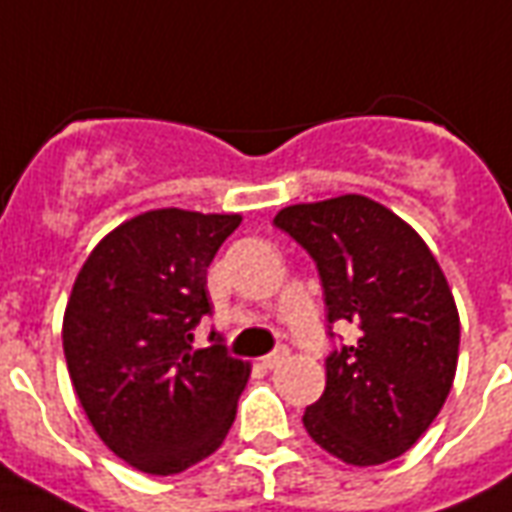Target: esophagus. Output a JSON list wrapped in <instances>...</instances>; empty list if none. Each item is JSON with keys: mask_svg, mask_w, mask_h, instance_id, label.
I'll use <instances>...</instances> for the list:
<instances>
[{"mask_svg": "<svg viewBox=\"0 0 512 512\" xmlns=\"http://www.w3.org/2000/svg\"><path fill=\"white\" fill-rule=\"evenodd\" d=\"M286 354H289L286 349H275V352L267 354V357H261V365H264V368H278V365L286 360Z\"/></svg>", "mask_w": 512, "mask_h": 512, "instance_id": "esophagus-1", "label": "esophagus"}]
</instances>
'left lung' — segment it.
<instances>
[{"label":"left lung","instance_id":"left-lung-1","mask_svg":"<svg viewBox=\"0 0 512 512\" xmlns=\"http://www.w3.org/2000/svg\"><path fill=\"white\" fill-rule=\"evenodd\" d=\"M308 251L322 278L327 327H360L327 354L322 398L302 425L352 466L398 458L434 423L453 387L461 322L434 253L382 204L349 193L294 204L272 220Z\"/></svg>","mask_w":512,"mask_h":512}]
</instances>
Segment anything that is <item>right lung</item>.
<instances>
[{
	"mask_svg": "<svg viewBox=\"0 0 512 512\" xmlns=\"http://www.w3.org/2000/svg\"><path fill=\"white\" fill-rule=\"evenodd\" d=\"M240 215L169 207L125 220L78 272L62 346L108 450L147 475H177L223 445L251 365L193 330L212 313L207 267Z\"/></svg>",
	"mask_w": 512,
	"mask_h": 512,
	"instance_id": "1",
	"label": "right lung"
}]
</instances>
